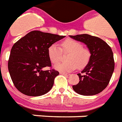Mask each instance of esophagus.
Instances as JSON below:
<instances>
[{"label":"esophagus","mask_w":122,"mask_h":122,"mask_svg":"<svg viewBox=\"0 0 122 122\" xmlns=\"http://www.w3.org/2000/svg\"><path fill=\"white\" fill-rule=\"evenodd\" d=\"M60 74H64V75H66V76H69V74L68 73H66V72H60Z\"/></svg>","instance_id":"esophagus-1"}]
</instances>
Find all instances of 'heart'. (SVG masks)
I'll return each mask as SVG.
<instances>
[{
  "instance_id": "b5f03b06",
  "label": "heart",
  "mask_w": 122,
  "mask_h": 122,
  "mask_svg": "<svg viewBox=\"0 0 122 122\" xmlns=\"http://www.w3.org/2000/svg\"><path fill=\"white\" fill-rule=\"evenodd\" d=\"M69 53L66 62L55 65V69L59 71L71 72L76 69L84 68L91 58V52L88 48L83 47L82 44L72 39H66L62 42L60 48L56 44L51 45L48 50V57L51 63L56 64L61 60L62 54Z\"/></svg>"
}]
</instances>
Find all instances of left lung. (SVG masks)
<instances>
[{"label":"left lung","mask_w":122,"mask_h":122,"mask_svg":"<svg viewBox=\"0 0 122 122\" xmlns=\"http://www.w3.org/2000/svg\"><path fill=\"white\" fill-rule=\"evenodd\" d=\"M70 37L84 42L91 52V58L86 66L78 74L80 81L72 86L74 92L82 95L98 94L107 87L114 69L112 49L100 38L87 34Z\"/></svg>","instance_id":"8db88e82"}]
</instances>
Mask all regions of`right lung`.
<instances>
[{"mask_svg": "<svg viewBox=\"0 0 122 122\" xmlns=\"http://www.w3.org/2000/svg\"><path fill=\"white\" fill-rule=\"evenodd\" d=\"M65 36L32 30L15 43L10 51L8 67L15 87L28 96L48 93L59 72L51 67L48 48Z\"/></svg>", "mask_w": 122, "mask_h": 122, "instance_id": "obj_1", "label": "right lung"}]
</instances>
